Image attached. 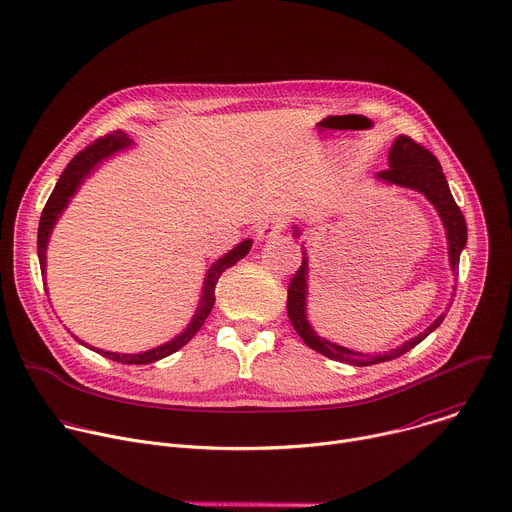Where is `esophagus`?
<instances>
[{
	"instance_id": "esophagus-1",
	"label": "esophagus",
	"mask_w": 512,
	"mask_h": 512,
	"mask_svg": "<svg viewBox=\"0 0 512 512\" xmlns=\"http://www.w3.org/2000/svg\"><path fill=\"white\" fill-rule=\"evenodd\" d=\"M283 221L281 218H271V221H265L263 225H259L257 229V239L259 241H269V239H275L281 231H283Z\"/></svg>"
}]
</instances>
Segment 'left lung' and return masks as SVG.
<instances>
[{
  "mask_svg": "<svg viewBox=\"0 0 512 512\" xmlns=\"http://www.w3.org/2000/svg\"><path fill=\"white\" fill-rule=\"evenodd\" d=\"M379 180H385L389 184H397V186H405L411 190L421 192L440 214L446 235H448V255H450V265L452 271L458 273V265H460V253L466 247V239H468V231H466V221L464 214L460 210V206L456 204L448 180L444 176V170L437 162V158L425 150L423 145H419L417 141H413L409 135H399L389 152V168L377 174ZM294 237H300V229L296 227ZM306 298H308V257H306V249L302 251V267L296 271V275L291 277L289 287H287V316L291 326L296 328V332L300 334V338L314 348L316 352L332 358V360H340V362H348L354 364V367H369V364H377V362H385L391 358H397L401 354H405L407 350H411L413 346H417L423 338H427L437 326H440L446 318V314L437 316V320L433 324H429L419 336L407 340L405 344L397 346L395 350H389L387 354H364V352H356L350 348H344L340 344H334L322 336H318L314 332V328L308 322L306 316Z\"/></svg>",
  "mask_w": 512,
  "mask_h": 512,
  "instance_id": "8db88e82",
  "label": "left lung"
}]
</instances>
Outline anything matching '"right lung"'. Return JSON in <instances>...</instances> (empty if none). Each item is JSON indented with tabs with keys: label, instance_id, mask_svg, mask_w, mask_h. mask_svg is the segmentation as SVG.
I'll return each mask as SVG.
<instances>
[{
	"label": "right lung",
	"instance_id": "obj_1",
	"mask_svg": "<svg viewBox=\"0 0 512 512\" xmlns=\"http://www.w3.org/2000/svg\"><path fill=\"white\" fill-rule=\"evenodd\" d=\"M133 141L121 133V131H115V133H107L105 137H99L97 141H93L89 148H85L83 152H79L75 158H72L68 162V166L64 168V172L60 174L44 210H42V216H40V227H38V259H40V269L46 271V247H48V239H50V233L58 221V216L62 214V210L66 208L70 196H75V192L79 190V186L83 184V180L95 170L97 164H101L103 160L111 158L113 154L125 150V148H131ZM253 241L247 239L243 243H239L235 249H231L227 255H223L218 261L212 263V267L208 269L206 277H204V285H202V298L198 302V310L192 318V322L188 324V328L176 336L174 340L158 346V348H152V350H145V352H139V354H119V352H105L101 348H93L95 352L111 358V360H117V362H123V364H150V362H156L164 356H170L172 352L180 350L186 342H190L194 338V334L200 330V326L204 324V320L208 318L212 306H214V287L218 283V277L223 275V271H227L229 267H233L239 259H243L249 249H251ZM75 336V334H72ZM81 344H85L83 340H79ZM89 346V344H85Z\"/></svg>",
	"mask_w": 512,
	"mask_h": 512
}]
</instances>
